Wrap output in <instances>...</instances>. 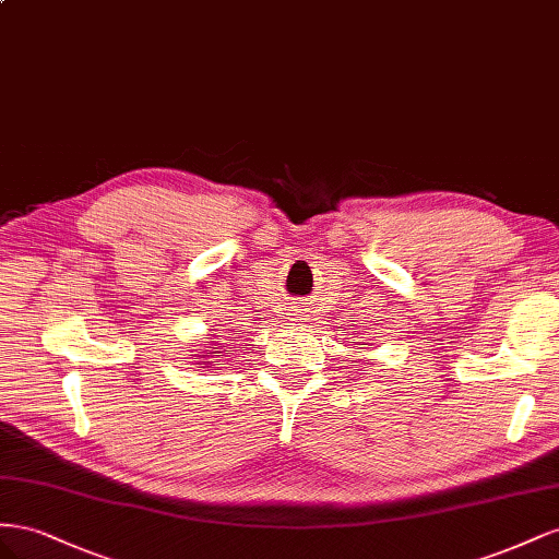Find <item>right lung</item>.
I'll return each mask as SVG.
<instances>
[{"label":"right lung","mask_w":559,"mask_h":559,"mask_svg":"<svg viewBox=\"0 0 559 559\" xmlns=\"http://www.w3.org/2000/svg\"><path fill=\"white\" fill-rule=\"evenodd\" d=\"M209 340V337H205ZM217 348V342H209V344H203V348H197L194 350V358H197V365H203V368H211L213 362H217V360H211V358H215V354H222V350H215Z\"/></svg>","instance_id":"1"}]
</instances>
